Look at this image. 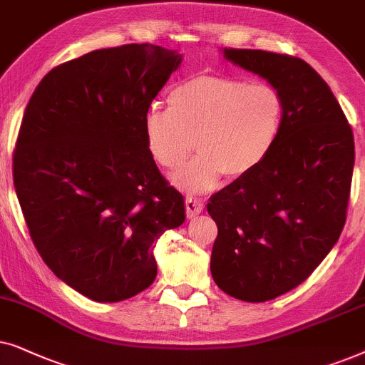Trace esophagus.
Returning <instances> with one entry per match:
<instances>
[{"label": "esophagus", "mask_w": 365, "mask_h": 365, "mask_svg": "<svg viewBox=\"0 0 365 365\" xmlns=\"http://www.w3.org/2000/svg\"><path fill=\"white\" fill-rule=\"evenodd\" d=\"M185 207H187V217L193 218V217H197L198 213L203 212V207L205 205H203V200H200V198L187 197Z\"/></svg>", "instance_id": "34e87169"}]
</instances>
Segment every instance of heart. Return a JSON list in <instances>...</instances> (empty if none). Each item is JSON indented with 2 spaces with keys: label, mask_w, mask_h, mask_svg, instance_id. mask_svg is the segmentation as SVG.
Segmentation results:
<instances>
[{
  "label": "heart",
  "mask_w": 365,
  "mask_h": 365,
  "mask_svg": "<svg viewBox=\"0 0 365 365\" xmlns=\"http://www.w3.org/2000/svg\"><path fill=\"white\" fill-rule=\"evenodd\" d=\"M284 100L269 83L244 78L198 75L168 95V108L145 115V142L155 162L177 170L193 150L200 155L175 175L178 187L202 193L223 175L240 178L259 167L277 143Z\"/></svg>",
  "instance_id": "1"
}]
</instances>
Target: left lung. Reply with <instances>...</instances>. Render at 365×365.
<instances>
[{"instance_id":"8db88e82","label":"left lung","mask_w":365,"mask_h":365,"mask_svg":"<svg viewBox=\"0 0 365 365\" xmlns=\"http://www.w3.org/2000/svg\"><path fill=\"white\" fill-rule=\"evenodd\" d=\"M223 56L269 81L284 100V123L269 157L207 205L218 227L210 259L215 284L239 300L265 302L302 284L341 237L354 135L309 63L235 48H223Z\"/></svg>"}]
</instances>
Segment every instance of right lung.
<instances>
[{
	"instance_id": "add662e5",
	"label": "right lung",
	"mask_w": 365,
	"mask_h": 365,
	"mask_svg": "<svg viewBox=\"0 0 365 365\" xmlns=\"http://www.w3.org/2000/svg\"><path fill=\"white\" fill-rule=\"evenodd\" d=\"M182 63L132 43L53 68L24 110L13 180L38 254L95 302H120L157 277L155 242L185 203L145 142V115Z\"/></svg>"
}]
</instances>
